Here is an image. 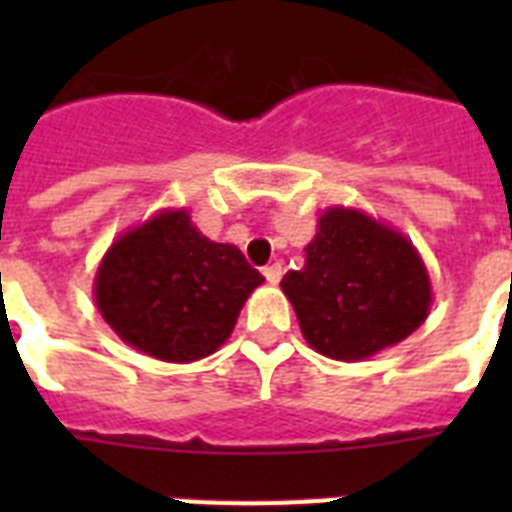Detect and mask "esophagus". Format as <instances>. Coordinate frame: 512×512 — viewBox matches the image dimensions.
Masks as SVG:
<instances>
[{
	"label": "esophagus",
	"mask_w": 512,
	"mask_h": 512,
	"mask_svg": "<svg viewBox=\"0 0 512 512\" xmlns=\"http://www.w3.org/2000/svg\"><path fill=\"white\" fill-rule=\"evenodd\" d=\"M263 273H265V279H268V284H279L281 276H284V265L273 263V265H268Z\"/></svg>",
	"instance_id": "obj_1"
}]
</instances>
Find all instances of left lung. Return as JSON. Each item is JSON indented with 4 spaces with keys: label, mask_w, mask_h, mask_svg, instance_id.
<instances>
[{
    "label": "left lung",
    "mask_w": 512,
    "mask_h": 512,
    "mask_svg": "<svg viewBox=\"0 0 512 512\" xmlns=\"http://www.w3.org/2000/svg\"><path fill=\"white\" fill-rule=\"evenodd\" d=\"M281 289L316 353L364 361L428 319V268L404 233L361 209L329 207L305 247V265Z\"/></svg>",
    "instance_id": "1"
}]
</instances>
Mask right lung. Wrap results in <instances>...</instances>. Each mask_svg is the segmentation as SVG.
I'll list each match as a JSON object with an SVG mask.
<instances>
[{
  "mask_svg": "<svg viewBox=\"0 0 512 512\" xmlns=\"http://www.w3.org/2000/svg\"><path fill=\"white\" fill-rule=\"evenodd\" d=\"M263 276L239 247L209 241L188 209H162L124 231L95 273L106 324L146 356L191 364L231 337Z\"/></svg>",
  "mask_w": 512,
  "mask_h": 512,
  "instance_id": "1",
  "label": "right lung"
}]
</instances>
